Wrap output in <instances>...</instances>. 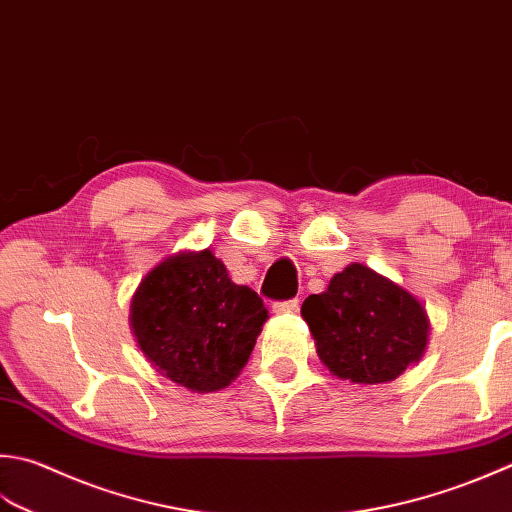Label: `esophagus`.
Here are the masks:
<instances>
[{"label":"esophagus","mask_w":512,"mask_h":512,"mask_svg":"<svg viewBox=\"0 0 512 512\" xmlns=\"http://www.w3.org/2000/svg\"><path fill=\"white\" fill-rule=\"evenodd\" d=\"M297 308H299V302L297 299H288V302H275L273 304V310L275 313H297Z\"/></svg>","instance_id":"obj_1"}]
</instances>
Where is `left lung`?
<instances>
[{"label": "left lung", "instance_id": "8db88e82", "mask_svg": "<svg viewBox=\"0 0 512 512\" xmlns=\"http://www.w3.org/2000/svg\"><path fill=\"white\" fill-rule=\"evenodd\" d=\"M302 317L322 364L350 384L393 382L428 346L426 306L359 262L330 279L324 293L306 297Z\"/></svg>", "mask_w": 512, "mask_h": 512}]
</instances>
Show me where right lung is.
<instances>
[{"label": "right lung", "mask_w": 512, "mask_h": 512, "mask_svg": "<svg viewBox=\"0 0 512 512\" xmlns=\"http://www.w3.org/2000/svg\"><path fill=\"white\" fill-rule=\"evenodd\" d=\"M268 310L228 277L210 248L162 259L139 282L130 330L159 375L193 393H215L242 373Z\"/></svg>", "instance_id": "add662e5"}]
</instances>
